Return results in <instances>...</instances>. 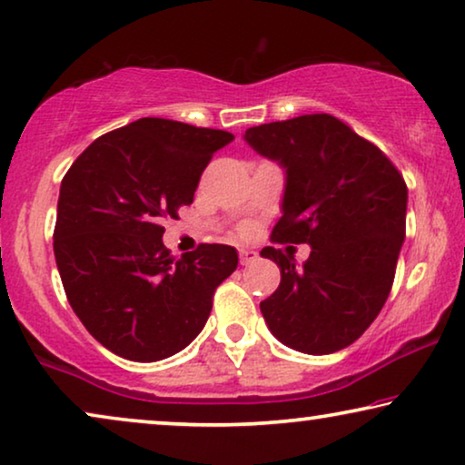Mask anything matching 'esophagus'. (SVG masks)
<instances>
[{
	"label": "esophagus",
	"instance_id": "esophagus-1",
	"mask_svg": "<svg viewBox=\"0 0 465 465\" xmlns=\"http://www.w3.org/2000/svg\"><path fill=\"white\" fill-rule=\"evenodd\" d=\"M239 258H241V264L247 266V264L253 262V260L258 258V253L253 252V250H241V252H239Z\"/></svg>",
	"mask_w": 465,
	"mask_h": 465
}]
</instances>
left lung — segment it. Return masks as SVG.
I'll list each match as a JSON object with an SVG mask.
<instances>
[{
  "label": "left lung",
  "mask_w": 465,
  "mask_h": 465,
  "mask_svg": "<svg viewBox=\"0 0 465 465\" xmlns=\"http://www.w3.org/2000/svg\"><path fill=\"white\" fill-rule=\"evenodd\" d=\"M243 139L285 171L279 243H307L309 258L264 247L282 271L260 302L272 336L309 355L341 351L377 320L390 296L406 232L409 190L390 158L330 114L252 126Z\"/></svg>",
  "instance_id": "left-lung-1"
}]
</instances>
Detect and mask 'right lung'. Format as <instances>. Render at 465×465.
Segmentation results:
<instances>
[{
	"label": "right lung",
	"mask_w": 465,
	"mask_h": 465,
	"mask_svg": "<svg viewBox=\"0 0 465 465\" xmlns=\"http://www.w3.org/2000/svg\"><path fill=\"white\" fill-rule=\"evenodd\" d=\"M234 135L142 118L88 145L61 182L54 258L74 313L105 349L158 361L186 349L212 313L239 253L203 243L182 260L163 245V218L190 205L213 152Z\"/></svg>",
	"instance_id": "right-lung-1"
}]
</instances>
